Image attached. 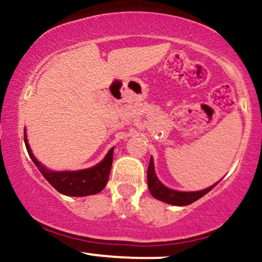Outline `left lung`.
<instances>
[{"label": "left lung", "instance_id": "left-lung-1", "mask_svg": "<svg viewBox=\"0 0 262 262\" xmlns=\"http://www.w3.org/2000/svg\"><path fill=\"white\" fill-rule=\"evenodd\" d=\"M218 182L204 189H200V191H177V189L169 188L156 176L154 159H152V156H150V162L148 167V187L151 196L156 198V200L161 201V202L180 207L188 206V204L196 202L197 200H200L204 194L208 193L210 189L214 188L218 185Z\"/></svg>", "mask_w": 262, "mask_h": 262}]
</instances>
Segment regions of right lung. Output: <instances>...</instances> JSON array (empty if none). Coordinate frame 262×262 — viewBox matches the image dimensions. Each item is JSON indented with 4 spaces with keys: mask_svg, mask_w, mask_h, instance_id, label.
Masks as SVG:
<instances>
[{
    "mask_svg": "<svg viewBox=\"0 0 262 262\" xmlns=\"http://www.w3.org/2000/svg\"><path fill=\"white\" fill-rule=\"evenodd\" d=\"M25 143L27 151L31 156L32 161L34 162L35 166L40 171L41 175L47 180L50 185L53 186L56 191L65 196L71 197H85L91 196L101 192L106 187L110 177L111 167L113 162V148L110 149L103 160L96 164L95 166L87 167L82 170H64L55 171L48 169L41 162H39L33 154L31 146H29L28 139H27V129L25 128Z\"/></svg>",
    "mask_w": 262,
    "mask_h": 262,
    "instance_id": "1",
    "label": "right lung"
}]
</instances>
